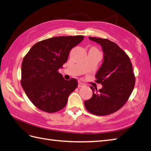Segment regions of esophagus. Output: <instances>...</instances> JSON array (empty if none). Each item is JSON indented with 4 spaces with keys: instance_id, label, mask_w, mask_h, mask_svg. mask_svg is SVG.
Listing matches in <instances>:
<instances>
[{
    "instance_id": "esophagus-1",
    "label": "esophagus",
    "mask_w": 151,
    "mask_h": 151,
    "mask_svg": "<svg viewBox=\"0 0 151 151\" xmlns=\"http://www.w3.org/2000/svg\"><path fill=\"white\" fill-rule=\"evenodd\" d=\"M84 86H85V84L83 83L81 81H78V87H84Z\"/></svg>"
}]
</instances>
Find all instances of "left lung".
I'll list each match as a JSON object with an SVG mask.
<instances>
[{"label": "left lung", "instance_id": "1", "mask_svg": "<svg viewBox=\"0 0 151 151\" xmlns=\"http://www.w3.org/2000/svg\"><path fill=\"white\" fill-rule=\"evenodd\" d=\"M99 44L104 53L103 63L95 78L102 88L91 87L93 96L85 101L89 112L96 115L111 114L124 105L132 93L135 77L130 58L115 43L107 39L88 37Z\"/></svg>", "mask_w": 151, "mask_h": 151}]
</instances>
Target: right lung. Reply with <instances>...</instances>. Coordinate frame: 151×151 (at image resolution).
Instances as JSON below:
<instances>
[{"mask_svg":"<svg viewBox=\"0 0 151 151\" xmlns=\"http://www.w3.org/2000/svg\"><path fill=\"white\" fill-rule=\"evenodd\" d=\"M83 36H57L36 43L24 56L21 83L27 96L37 108L54 113L66 106L69 95L78 87L76 79H64L63 68L70 50Z\"/></svg>","mask_w":151,"mask_h":151,"instance_id":"obj_1","label":"right lung"}]
</instances>
